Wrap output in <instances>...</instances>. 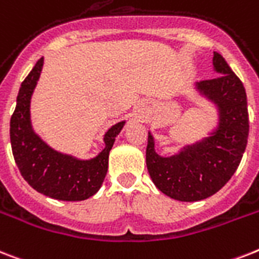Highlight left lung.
<instances>
[{"label":"left lung","mask_w":259,"mask_h":259,"mask_svg":"<svg viewBox=\"0 0 259 259\" xmlns=\"http://www.w3.org/2000/svg\"><path fill=\"white\" fill-rule=\"evenodd\" d=\"M213 66L217 77L195 83L199 93L218 108V126L211 136L178 154L161 157L149 133L146 166L151 180L163 194L182 202L201 201L224 188L247 145L249 113L243 83L217 52Z\"/></svg>","instance_id":"1"}]
</instances>
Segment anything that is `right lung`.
Wrapping results in <instances>:
<instances>
[{
    "mask_svg": "<svg viewBox=\"0 0 259 259\" xmlns=\"http://www.w3.org/2000/svg\"><path fill=\"white\" fill-rule=\"evenodd\" d=\"M44 58L21 83L17 105L10 118V142L21 176L38 193L61 201H83L100 190L108 171L109 153L125 121L105 134V149L96 158L77 159L56 151L44 142L30 122V98L41 75Z\"/></svg>",
    "mask_w": 259,
    "mask_h": 259,
    "instance_id": "1",
    "label": "right lung"
}]
</instances>
